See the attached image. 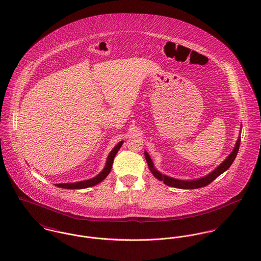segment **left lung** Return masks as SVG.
I'll use <instances>...</instances> for the list:
<instances>
[{"label": "left lung", "instance_id": "8db88e82", "mask_svg": "<svg viewBox=\"0 0 261 261\" xmlns=\"http://www.w3.org/2000/svg\"><path fill=\"white\" fill-rule=\"evenodd\" d=\"M240 137H238V140L235 144V147L232 150V152L224 160L223 162L215 169L213 170L210 174L202 177V178H198L195 180H179V179H175L169 176H166L162 173H160L153 166V163L149 155V153L147 151H145V158L146 161L148 163L149 171L151 172V174L154 176V178H156L159 181H163L164 184L168 185L170 187H174V188H179V189H198V188H202V187L207 186L209 185L211 182H213L217 177H219L221 174H223L225 171H227L229 169V167L232 165V163L234 162L237 152L239 150V146H240Z\"/></svg>", "mask_w": 261, "mask_h": 261}]
</instances>
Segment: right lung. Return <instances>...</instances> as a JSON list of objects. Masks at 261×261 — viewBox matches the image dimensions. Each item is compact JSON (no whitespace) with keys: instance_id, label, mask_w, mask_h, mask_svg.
<instances>
[{"instance_id":"add662e5","label":"right lung","mask_w":261,"mask_h":261,"mask_svg":"<svg viewBox=\"0 0 261 261\" xmlns=\"http://www.w3.org/2000/svg\"><path fill=\"white\" fill-rule=\"evenodd\" d=\"M123 144V141L119 142L110 152L108 159H107V163L106 166L103 168V170L94 178L92 179H88V180H84V181H80V182H75V183H63V184H55V186L59 187V188H63V189H85V188H89V187L95 186L97 184H99L100 182H102L111 173L112 171V164H113V159L116 154V152L118 151V149L121 148Z\"/></svg>"}]
</instances>
